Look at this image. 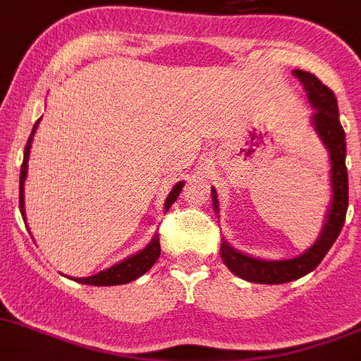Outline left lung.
I'll return each instance as SVG.
<instances>
[{"label": "left lung", "instance_id": "obj_1", "mask_svg": "<svg viewBox=\"0 0 361 361\" xmlns=\"http://www.w3.org/2000/svg\"><path fill=\"white\" fill-rule=\"evenodd\" d=\"M293 73L304 84L311 108L317 109L311 120H313L318 136L322 138L324 145L329 151L333 200H331L326 223H324V228L317 243L295 259L262 261V259L250 257L246 253L237 252L226 241L221 243V259L226 264V268L232 274H235L237 277L245 279L248 282H257V284H284V282L297 281V279L313 271L322 262V259L326 257V253L329 252L333 243L336 241L338 233L342 232V226L345 223L347 204H349V181H347L345 167V133H343L342 124H340L336 97L322 80L317 79L310 71L293 70ZM212 204L214 210L219 212L217 210L219 207H217L216 188H212Z\"/></svg>", "mask_w": 361, "mask_h": 361}]
</instances>
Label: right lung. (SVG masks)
Listing matches in <instances>:
<instances>
[{
	"label": "right lung",
	"mask_w": 361,
	"mask_h": 361,
	"mask_svg": "<svg viewBox=\"0 0 361 361\" xmlns=\"http://www.w3.org/2000/svg\"><path fill=\"white\" fill-rule=\"evenodd\" d=\"M41 120V118H39ZM39 120L34 124V129H32V135L28 136V142L25 145V157H23V165H21V174H19V210H21L23 221H25V178H27V169H28V154H30L32 140H34V133L39 126ZM181 188H183V181L176 183L171 190V194L165 200V212L169 210V207L176 201V197L180 196ZM160 257V237L154 235L152 241L145 246L142 252L135 253L129 259H124L118 264L111 266V268L104 269V271H99L97 275H92V277H82V279H73L77 282H82V284L90 286H118V284H128V282L135 281L140 275H144L145 271L152 268V264L158 261Z\"/></svg>",
	"instance_id": "1"
}]
</instances>
